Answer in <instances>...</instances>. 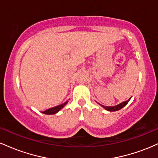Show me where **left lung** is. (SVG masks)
Wrapping results in <instances>:
<instances>
[{
  "instance_id": "obj_1",
  "label": "left lung",
  "mask_w": 158,
  "mask_h": 158,
  "mask_svg": "<svg viewBox=\"0 0 158 158\" xmlns=\"http://www.w3.org/2000/svg\"><path fill=\"white\" fill-rule=\"evenodd\" d=\"M129 100H130V99H128L127 101H125V102L120 103V104L117 105V106H116L108 107V106H102V105H101V106H102L103 108H104L105 109H106L107 110H109V111H116V110H118L119 109H121V108H123L125 106H126V105L128 104V102H129Z\"/></svg>"
}]
</instances>
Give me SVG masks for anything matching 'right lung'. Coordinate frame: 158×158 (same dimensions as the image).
<instances>
[{
  "label": "right lung",
  "mask_w": 158,
  "mask_h": 158,
  "mask_svg": "<svg viewBox=\"0 0 158 158\" xmlns=\"http://www.w3.org/2000/svg\"><path fill=\"white\" fill-rule=\"evenodd\" d=\"M68 103V101L67 102H65L64 103H63V104L60 105V106H56V107H53V108H49V109L44 110V111H42L43 114H54L56 113H57L58 111H59L61 108L64 107L65 105Z\"/></svg>",
  "instance_id": "add662e5"
}]
</instances>
